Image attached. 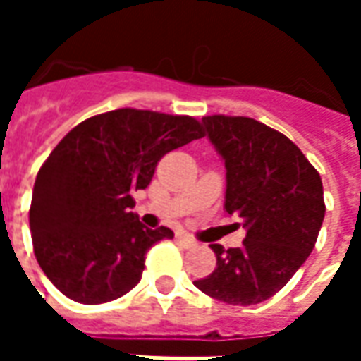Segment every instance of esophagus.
I'll use <instances>...</instances> for the list:
<instances>
[{
  "instance_id": "esophagus-1",
  "label": "esophagus",
  "mask_w": 361,
  "mask_h": 361,
  "mask_svg": "<svg viewBox=\"0 0 361 361\" xmlns=\"http://www.w3.org/2000/svg\"><path fill=\"white\" fill-rule=\"evenodd\" d=\"M178 240H180L181 245H183V247H188V250H191V247H195L197 245L195 240H193V238H189V235H185V234L178 235Z\"/></svg>"
}]
</instances>
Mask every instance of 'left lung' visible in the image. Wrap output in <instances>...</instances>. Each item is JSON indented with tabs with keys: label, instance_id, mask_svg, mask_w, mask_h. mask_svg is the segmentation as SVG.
I'll use <instances>...</instances> for the list:
<instances>
[{
	"label": "left lung",
	"instance_id": "left-lung-1",
	"mask_svg": "<svg viewBox=\"0 0 361 361\" xmlns=\"http://www.w3.org/2000/svg\"><path fill=\"white\" fill-rule=\"evenodd\" d=\"M204 133L226 168V209L243 220L240 247H211L216 269L195 286L219 302L253 305L286 286L325 219L317 170L286 135L251 118L207 116Z\"/></svg>",
	"mask_w": 361,
	"mask_h": 361
}]
</instances>
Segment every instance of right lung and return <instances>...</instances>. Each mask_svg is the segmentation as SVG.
Listing matches in <instances>:
<instances>
[{
  "mask_svg": "<svg viewBox=\"0 0 361 361\" xmlns=\"http://www.w3.org/2000/svg\"><path fill=\"white\" fill-rule=\"evenodd\" d=\"M201 137L195 118L121 108L59 141L36 176L28 219L36 261L61 294L94 305L139 284L147 251L173 232L142 226L133 193L166 152Z\"/></svg>",
  "mask_w": 361,
  "mask_h": 361,
  "instance_id": "1",
  "label": "right lung"
}]
</instances>
